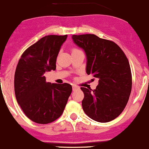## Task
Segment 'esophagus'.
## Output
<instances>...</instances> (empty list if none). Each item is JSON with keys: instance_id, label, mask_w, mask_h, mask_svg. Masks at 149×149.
Masks as SVG:
<instances>
[{"instance_id": "34e87169", "label": "esophagus", "mask_w": 149, "mask_h": 149, "mask_svg": "<svg viewBox=\"0 0 149 149\" xmlns=\"http://www.w3.org/2000/svg\"><path fill=\"white\" fill-rule=\"evenodd\" d=\"M78 87L77 86V85H72V90L73 91H75V90H77V89H78Z\"/></svg>"}]
</instances>
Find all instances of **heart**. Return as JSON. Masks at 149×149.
I'll use <instances>...</instances> for the list:
<instances>
[{
	"label": "heart",
	"instance_id": "obj_1",
	"mask_svg": "<svg viewBox=\"0 0 149 149\" xmlns=\"http://www.w3.org/2000/svg\"><path fill=\"white\" fill-rule=\"evenodd\" d=\"M76 50H77V49H74V50H73L72 51H76Z\"/></svg>",
	"mask_w": 149,
	"mask_h": 149
}]
</instances>
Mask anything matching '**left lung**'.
Wrapping results in <instances>:
<instances>
[{"label":"left lung","mask_w":149,"mask_h":149,"mask_svg":"<svg viewBox=\"0 0 149 149\" xmlns=\"http://www.w3.org/2000/svg\"><path fill=\"white\" fill-rule=\"evenodd\" d=\"M73 42L86 55V73L98 79L95 90L81 88L85 114L98 123H108L124 110L132 89L129 61L112 41L92 34L72 35Z\"/></svg>","instance_id":"8db88e82"}]
</instances>
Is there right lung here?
Listing matches in <instances>:
<instances>
[{"mask_svg":"<svg viewBox=\"0 0 149 149\" xmlns=\"http://www.w3.org/2000/svg\"><path fill=\"white\" fill-rule=\"evenodd\" d=\"M66 35H47L23 53L14 75L17 101L25 115L38 124L61 117L72 88L68 83L47 82L44 74L55 70L56 58Z\"/></svg>","mask_w":149,"mask_h":149,"instance_id":"add662e5","label":"right lung"}]
</instances>
